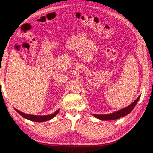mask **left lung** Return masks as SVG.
<instances>
[{
  "label": "left lung",
  "mask_w": 153,
  "mask_h": 153,
  "mask_svg": "<svg viewBox=\"0 0 153 153\" xmlns=\"http://www.w3.org/2000/svg\"><path fill=\"white\" fill-rule=\"evenodd\" d=\"M140 96H141V94L139 95V97H138L132 103H131L129 105H128L127 107L122 108L119 110L114 111V112L110 114H93V116L94 117L103 120H115L118 119V118H119L120 117H123V116L129 114L131 111L133 110V108H134L135 106L136 105L137 101H139Z\"/></svg>",
  "instance_id": "obj_1"
}]
</instances>
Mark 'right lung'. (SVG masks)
Segmentation results:
<instances>
[{
    "label": "right lung",
    "instance_id": "add662e5",
    "mask_svg": "<svg viewBox=\"0 0 153 153\" xmlns=\"http://www.w3.org/2000/svg\"><path fill=\"white\" fill-rule=\"evenodd\" d=\"M15 110L18 113L20 114L24 117L26 119L32 120V121H35V122H45V121L50 120L51 119H52L54 116H56L58 114V113L59 112L60 109L59 108L58 110L54 111L53 113L49 114H45V115H37V114H26L22 112L20 110H18V109L15 108Z\"/></svg>",
    "mask_w": 153,
    "mask_h": 153
}]
</instances>
